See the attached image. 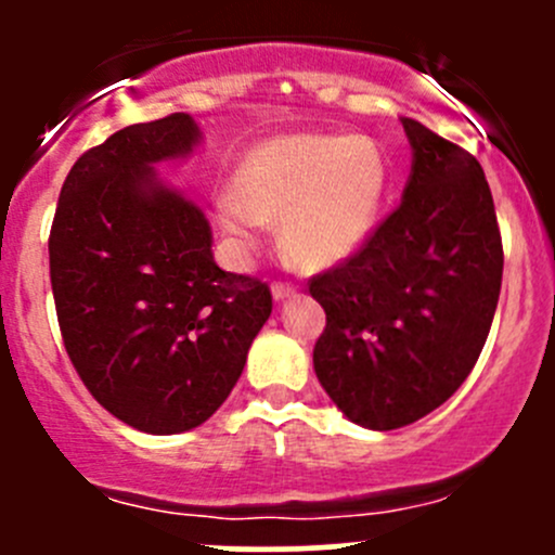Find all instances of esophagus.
Returning <instances> with one entry per match:
<instances>
[{
  "mask_svg": "<svg viewBox=\"0 0 555 555\" xmlns=\"http://www.w3.org/2000/svg\"><path fill=\"white\" fill-rule=\"evenodd\" d=\"M271 293L276 300H287V298H293V295H298V287H293V284H287V282H273Z\"/></svg>",
  "mask_w": 555,
  "mask_h": 555,
  "instance_id": "obj_1",
  "label": "esophagus"
}]
</instances>
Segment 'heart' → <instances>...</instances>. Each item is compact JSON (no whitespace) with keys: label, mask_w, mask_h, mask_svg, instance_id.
Listing matches in <instances>:
<instances>
[{"label":"heart","mask_w":555,"mask_h":555,"mask_svg":"<svg viewBox=\"0 0 555 555\" xmlns=\"http://www.w3.org/2000/svg\"><path fill=\"white\" fill-rule=\"evenodd\" d=\"M391 173L367 137L293 133L246 153L217 222L233 246L255 249L262 225H278L289 260L327 271L349 260L376 231Z\"/></svg>","instance_id":"heart-1"}]
</instances>
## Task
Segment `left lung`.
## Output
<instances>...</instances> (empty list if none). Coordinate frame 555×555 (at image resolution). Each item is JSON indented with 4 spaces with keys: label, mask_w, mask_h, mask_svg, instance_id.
Segmentation results:
<instances>
[{
    "label": "left lung",
    "mask_w": 555,
    "mask_h": 555,
    "mask_svg": "<svg viewBox=\"0 0 555 555\" xmlns=\"http://www.w3.org/2000/svg\"><path fill=\"white\" fill-rule=\"evenodd\" d=\"M411 177L360 251L311 279L327 313L313 346L319 384L349 422L400 429L464 384L489 338L502 238L478 160L402 117Z\"/></svg>",
    "instance_id": "left-lung-1"
}]
</instances>
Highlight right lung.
<instances>
[{
    "label": "right lung",
    "instance_id": "right-lung-1",
    "mask_svg": "<svg viewBox=\"0 0 555 555\" xmlns=\"http://www.w3.org/2000/svg\"><path fill=\"white\" fill-rule=\"evenodd\" d=\"M201 139L184 112L112 133L66 173L50 228L66 354L112 416L150 435L188 433L228 400L273 309L268 284L217 266L201 206L155 169Z\"/></svg>",
    "mask_w": 555,
    "mask_h": 555
}]
</instances>
